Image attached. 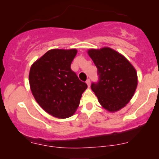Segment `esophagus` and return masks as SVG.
<instances>
[{
  "label": "esophagus",
  "instance_id": "34e87169",
  "mask_svg": "<svg viewBox=\"0 0 159 159\" xmlns=\"http://www.w3.org/2000/svg\"><path fill=\"white\" fill-rule=\"evenodd\" d=\"M86 83H87V86H88V87H90V79H87V81H86Z\"/></svg>",
  "mask_w": 159,
  "mask_h": 159
}]
</instances>
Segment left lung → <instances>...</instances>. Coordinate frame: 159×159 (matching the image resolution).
<instances>
[{"mask_svg":"<svg viewBox=\"0 0 159 159\" xmlns=\"http://www.w3.org/2000/svg\"><path fill=\"white\" fill-rule=\"evenodd\" d=\"M88 54L97 68L98 80L91 89L106 110L119 111L135 92L138 76L133 66L122 54L110 48L90 49Z\"/></svg>","mask_w":159,"mask_h":159,"instance_id":"1","label":"left lung"}]
</instances>
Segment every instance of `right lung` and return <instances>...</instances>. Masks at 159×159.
Masks as SVG:
<instances>
[{
	"instance_id": "1",
	"label": "right lung",
	"mask_w": 159,
	"mask_h": 159,
	"mask_svg": "<svg viewBox=\"0 0 159 159\" xmlns=\"http://www.w3.org/2000/svg\"><path fill=\"white\" fill-rule=\"evenodd\" d=\"M76 54L75 49H52L30 68L29 83L36 101L55 117L72 116L87 87L71 69Z\"/></svg>"
}]
</instances>
